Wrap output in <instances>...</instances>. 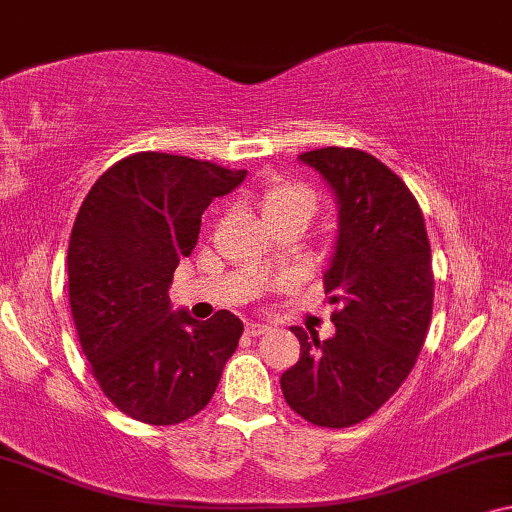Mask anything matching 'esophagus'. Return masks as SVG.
I'll return each mask as SVG.
<instances>
[{
	"mask_svg": "<svg viewBox=\"0 0 512 512\" xmlns=\"http://www.w3.org/2000/svg\"><path fill=\"white\" fill-rule=\"evenodd\" d=\"M269 331V325H264V322H248L246 325V334L248 336H262Z\"/></svg>",
	"mask_w": 512,
	"mask_h": 512,
	"instance_id": "esophagus-1",
	"label": "esophagus"
}]
</instances>
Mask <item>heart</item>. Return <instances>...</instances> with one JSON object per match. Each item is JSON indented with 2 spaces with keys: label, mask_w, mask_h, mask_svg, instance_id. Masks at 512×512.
Returning a JSON list of instances; mask_svg holds the SVG:
<instances>
[{
  "label": "heart",
  "mask_w": 512,
  "mask_h": 512,
  "mask_svg": "<svg viewBox=\"0 0 512 512\" xmlns=\"http://www.w3.org/2000/svg\"><path fill=\"white\" fill-rule=\"evenodd\" d=\"M259 208L269 225L283 220H308L318 211V194L306 183L290 178H273L259 192Z\"/></svg>",
  "instance_id": "obj_1"
}]
</instances>
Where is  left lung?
I'll use <instances>...</instances> for the list:
<instances>
[{
  "label": "left lung",
  "instance_id": "1",
  "mask_svg": "<svg viewBox=\"0 0 512 512\" xmlns=\"http://www.w3.org/2000/svg\"><path fill=\"white\" fill-rule=\"evenodd\" d=\"M338 199L336 253L325 294L336 334L292 327L299 362L280 376L285 401L318 427L366 420L403 385L434 311V271L422 208L390 167L359 148L301 153Z\"/></svg>",
  "mask_w": 512,
  "mask_h": 512
}]
</instances>
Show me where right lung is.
Returning <instances> with one entry per match:
<instances>
[{
	"mask_svg": "<svg viewBox=\"0 0 512 512\" xmlns=\"http://www.w3.org/2000/svg\"><path fill=\"white\" fill-rule=\"evenodd\" d=\"M246 171L169 153H134L92 185L71 229L69 306L90 371L115 408L164 427L213 399L243 322L171 311L176 266L199 239L213 197Z\"/></svg>",
	"mask_w": 512,
	"mask_h": 512,
	"instance_id": "right-lung-1",
	"label": "right lung"
}]
</instances>
